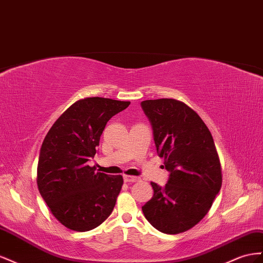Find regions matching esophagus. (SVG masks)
<instances>
[{
    "label": "esophagus",
    "mask_w": 263,
    "mask_h": 263,
    "mask_svg": "<svg viewBox=\"0 0 263 263\" xmlns=\"http://www.w3.org/2000/svg\"><path fill=\"white\" fill-rule=\"evenodd\" d=\"M123 178H124L125 183H136V182L140 181V177L132 176V175H124Z\"/></svg>",
    "instance_id": "esophagus-1"
}]
</instances>
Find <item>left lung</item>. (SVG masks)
<instances>
[{
	"label": "left lung",
	"instance_id": "1",
	"mask_svg": "<svg viewBox=\"0 0 263 263\" xmlns=\"http://www.w3.org/2000/svg\"><path fill=\"white\" fill-rule=\"evenodd\" d=\"M141 106L152 123L157 153L170 172L165 186L151 182L154 195L142 211L157 230L181 234L204 218L220 191L219 155L207 125L186 103L163 98L142 101Z\"/></svg>",
	"mask_w": 263,
	"mask_h": 263
}]
</instances>
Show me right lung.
Masks as SVG:
<instances>
[{"instance_id":"add662e5","label":"right lung","mask_w":263,"mask_h":263,"mask_svg":"<svg viewBox=\"0 0 263 263\" xmlns=\"http://www.w3.org/2000/svg\"><path fill=\"white\" fill-rule=\"evenodd\" d=\"M130 101L101 97L72 103L45 137L37 165V186L55 218L70 230L88 231L106 220L123 185L121 175L96 172V154L107 122Z\"/></svg>"}]
</instances>
